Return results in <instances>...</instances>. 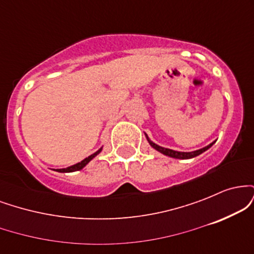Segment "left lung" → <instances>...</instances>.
Wrapping results in <instances>:
<instances>
[{
  "label": "left lung",
  "instance_id": "left-lung-1",
  "mask_svg": "<svg viewBox=\"0 0 254 254\" xmlns=\"http://www.w3.org/2000/svg\"><path fill=\"white\" fill-rule=\"evenodd\" d=\"M147 139H148V142H149V144L151 145V147L154 148V149H156L157 151H160V153H162V154H164V155H167V156H171V157H176V159H191V157H194V156L199 155V154H202L205 150H208L209 148H210L211 145L214 144V142H212V143H210L209 145H206V147H204V148H202V149H199V150L191 151V153H183V151H177V150L168 149V148L160 147V145L153 143V142H151L150 139L148 138V136H147Z\"/></svg>",
  "mask_w": 254,
  "mask_h": 254
}]
</instances>
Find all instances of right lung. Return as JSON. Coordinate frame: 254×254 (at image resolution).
<instances>
[{"label": "right lung", "mask_w": 254, "mask_h": 254, "mask_svg": "<svg viewBox=\"0 0 254 254\" xmlns=\"http://www.w3.org/2000/svg\"><path fill=\"white\" fill-rule=\"evenodd\" d=\"M100 151H101V149H99L98 151H95L94 154H92V155H89L88 157H86V159L82 160V161H81V162H78V164H76V165H72V166H70V167L62 168V170H57V172H75V171H80V170H82V168L84 167V166H86L87 164H88V162L90 161V160L93 159V157L97 156L98 154L100 153Z\"/></svg>", "instance_id": "add662e5"}]
</instances>
